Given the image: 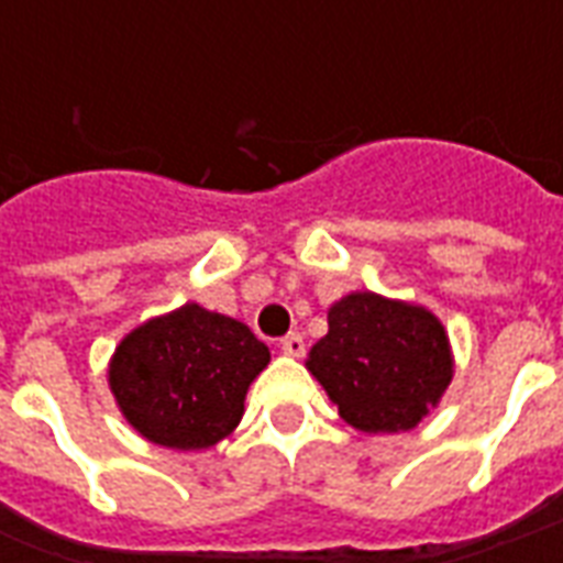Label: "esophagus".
<instances>
[{
  "mask_svg": "<svg viewBox=\"0 0 563 563\" xmlns=\"http://www.w3.org/2000/svg\"><path fill=\"white\" fill-rule=\"evenodd\" d=\"M280 351L286 353V356H303L307 344H303V339H300L298 333H289L280 339Z\"/></svg>",
  "mask_w": 563,
  "mask_h": 563,
  "instance_id": "obj_1",
  "label": "esophagus"
}]
</instances>
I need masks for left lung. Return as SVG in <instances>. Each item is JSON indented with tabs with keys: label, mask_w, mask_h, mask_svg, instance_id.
<instances>
[{
	"label": "left lung",
	"mask_w": 563,
	"mask_h": 563,
	"mask_svg": "<svg viewBox=\"0 0 563 563\" xmlns=\"http://www.w3.org/2000/svg\"><path fill=\"white\" fill-rule=\"evenodd\" d=\"M330 333L309 351V371L351 427L406 432L427 418L453 379L444 327L432 312L347 295L330 309Z\"/></svg>",
	"instance_id": "8db88e82"
}]
</instances>
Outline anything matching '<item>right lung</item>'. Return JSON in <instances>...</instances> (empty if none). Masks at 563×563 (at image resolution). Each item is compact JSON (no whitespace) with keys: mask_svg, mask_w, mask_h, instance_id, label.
I'll list each match as a JSON object with an SVG mask.
<instances>
[{"mask_svg":"<svg viewBox=\"0 0 563 563\" xmlns=\"http://www.w3.org/2000/svg\"><path fill=\"white\" fill-rule=\"evenodd\" d=\"M272 353L245 324L198 303L136 327L110 362L119 409L143 438L203 450L230 435Z\"/></svg>","mask_w":563,"mask_h":563,"instance_id":"add662e5","label":"right lung"}]
</instances>
